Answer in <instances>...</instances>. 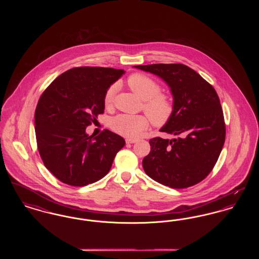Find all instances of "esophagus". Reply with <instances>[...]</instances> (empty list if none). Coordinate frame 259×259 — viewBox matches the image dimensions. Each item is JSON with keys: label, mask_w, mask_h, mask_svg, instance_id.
I'll use <instances>...</instances> for the list:
<instances>
[{"label": "esophagus", "mask_w": 259, "mask_h": 259, "mask_svg": "<svg viewBox=\"0 0 259 259\" xmlns=\"http://www.w3.org/2000/svg\"><path fill=\"white\" fill-rule=\"evenodd\" d=\"M137 143V140L134 139H126V144H135Z\"/></svg>", "instance_id": "esophagus-1"}]
</instances>
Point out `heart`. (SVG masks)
I'll use <instances>...</instances> for the list:
<instances>
[{
  "label": "heart",
  "mask_w": 259,
  "mask_h": 259,
  "mask_svg": "<svg viewBox=\"0 0 259 259\" xmlns=\"http://www.w3.org/2000/svg\"><path fill=\"white\" fill-rule=\"evenodd\" d=\"M127 84L139 98L145 101L144 111L152 123L162 126L170 120L174 111L172 101L160 94V87L156 81L146 74H135L128 78ZM115 90L116 85L107 90L104 97L106 106L111 105ZM111 126L117 134L135 139L148 128V119L144 115L119 114L111 119Z\"/></svg>",
  "instance_id": "b5f03b06"
}]
</instances>
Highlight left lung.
<instances>
[{
	"label": "left lung",
	"mask_w": 259,
	"mask_h": 259,
	"mask_svg": "<svg viewBox=\"0 0 259 259\" xmlns=\"http://www.w3.org/2000/svg\"><path fill=\"white\" fill-rule=\"evenodd\" d=\"M155 74L170 87L172 116L161 132L177 139L149 140L143 160L149 178L172 188H186L203 181L215 165L225 141V124L214 88L183 64L134 66Z\"/></svg>",
	"instance_id": "1"
}]
</instances>
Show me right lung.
Returning a JSON list of instances; mask_svg holds the SVG:
<instances>
[{"mask_svg":"<svg viewBox=\"0 0 259 259\" xmlns=\"http://www.w3.org/2000/svg\"><path fill=\"white\" fill-rule=\"evenodd\" d=\"M123 70L79 67L56 77L35 111L37 149L45 166L62 183L84 186L104 178L123 138L110 130L88 136L87 127L105 110L104 97Z\"/></svg>","mask_w":259,"mask_h":259,"instance_id":"right-lung-1","label":"right lung"}]
</instances>
